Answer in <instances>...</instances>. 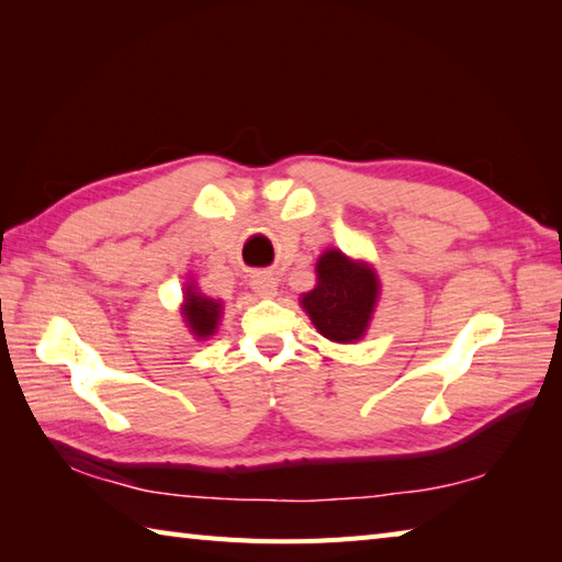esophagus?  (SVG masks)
I'll list each match as a JSON object with an SVG mask.
<instances>
[{
  "label": "esophagus",
  "mask_w": 562,
  "mask_h": 562,
  "mask_svg": "<svg viewBox=\"0 0 562 562\" xmlns=\"http://www.w3.org/2000/svg\"><path fill=\"white\" fill-rule=\"evenodd\" d=\"M254 290L260 294V296H274L278 294V282H274L272 274H256L254 278Z\"/></svg>",
  "instance_id": "34e87169"
}]
</instances>
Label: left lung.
Listing matches in <instances>:
<instances>
[{
	"label": "left lung",
	"mask_w": 562,
	"mask_h": 562,
	"mask_svg": "<svg viewBox=\"0 0 562 562\" xmlns=\"http://www.w3.org/2000/svg\"><path fill=\"white\" fill-rule=\"evenodd\" d=\"M316 290L304 294V308L321 336L336 342L360 340L374 312L379 282L362 262H352L340 250L321 256Z\"/></svg>",
	"instance_id": "left-lung-1"
}]
</instances>
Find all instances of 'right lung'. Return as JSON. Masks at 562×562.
Here are the masks:
<instances>
[{"instance_id": "right-lung-1", "label": "right lung", "mask_w": 562, "mask_h": 562, "mask_svg": "<svg viewBox=\"0 0 562 562\" xmlns=\"http://www.w3.org/2000/svg\"><path fill=\"white\" fill-rule=\"evenodd\" d=\"M220 308L222 304L207 300V296L198 294L195 290H186V308H183V316L188 321V326L193 328V333L198 338H207L217 328V321H220Z\"/></svg>"}]
</instances>
